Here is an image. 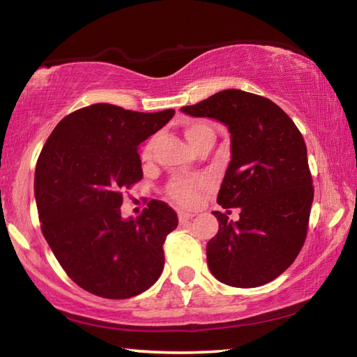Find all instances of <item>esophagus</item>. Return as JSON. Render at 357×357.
Returning a JSON list of instances; mask_svg holds the SVG:
<instances>
[{"label": "esophagus", "instance_id": "esophagus-1", "mask_svg": "<svg viewBox=\"0 0 357 357\" xmlns=\"http://www.w3.org/2000/svg\"><path fill=\"white\" fill-rule=\"evenodd\" d=\"M192 214L189 213H184V211H179L178 213V219H179V223H183V225H185V223H189L192 220Z\"/></svg>", "mask_w": 357, "mask_h": 357}]
</instances>
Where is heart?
Listing matches in <instances>:
<instances>
[{"label": "heart", "instance_id": "obj_1", "mask_svg": "<svg viewBox=\"0 0 357 357\" xmlns=\"http://www.w3.org/2000/svg\"><path fill=\"white\" fill-rule=\"evenodd\" d=\"M184 135L195 149L200 148L204 143L215 142L214 129L211 128L209 124L202 123V121H192V123H187L184 126ZM157 146H159V135L154 134L151 135L142 146V151H140L142 160L146 162V164L153 160ZM204 184L206 183H204V179L202 178H193V179L176 178L168 184L167 193L173 202L183 204V206H190V204L197 202L198 192H200V189H203Z\"/></svg>", "mask_w": 357, "mask_h": 357}]
</instances>
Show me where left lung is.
<instances>
[{
  "label": "left lung",
  "mask_w": 357,
  "mask_h": 357,
  "mask_svg": "<svg viewBox=\"0 0 357 357\" xmlns=\"http://www.w3.org/2000/svg\"><path fill=\"white\" fill-rule=\"evenodd\" d=\"M183 112L219 119L231 134V162L217 203L241 213L238 222L213 213L219 231L206 245L211 273L229 287H261L287 271L305 243L313 181L304 138L273 100L241 89L215 93Z\"/></svg>",
  "instance_id": "8db88e82"
}]
</instances>
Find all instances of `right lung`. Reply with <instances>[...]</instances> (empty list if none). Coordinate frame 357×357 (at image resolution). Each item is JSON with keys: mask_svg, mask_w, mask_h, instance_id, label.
<instances>
[{"mask_svg": "<svg viewBox=\"0 0 357 357\" xmlns=\"http://www.w3.org/2000/svg\"><path fill=\"white\" fill-rule=\"evenodd\" d=\"M174 110L142 113L93 104L69 113L47 138L34 174L40 229L72 280L88 293L128 299L154 285L164 243L178 227L165 202L121 217L123 195L143 178L138 144Z\"/></svg>", "mask_w": 357, "mask_h": 357, "instance_id": "1", "label": "right lung"}]
</instances>
